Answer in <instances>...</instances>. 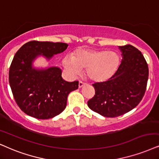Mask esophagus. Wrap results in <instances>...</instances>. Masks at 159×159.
Listing matches in <instances>:
<instances>
[{"label": "esophagus", "mask_w": 159, "mask_h": 159, "mask_svg": "<svg viewBox=\"0 0 159 159\" xmlns=\"http://www.w3.org/2000/svg\"><path fill=\"white\" fill-rule=\"evenodd\" d=\"M84 85H85V84L83 83L82 81H79V83H78V87H79V88H81L82 86H84Z\"/></svg>", "instance_id": "1"}]
</instances>
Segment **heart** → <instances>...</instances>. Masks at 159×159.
Masks as SVG:
<instances>
[{
  "instance_id": "b5f03b06",
  "label": "heart",
  "mask_w": 159,
  "mask_h": 159,
  "mask_svg": "<svg viewBox=\"0 0 159 159\" xmlns=\"http://www.w3.org/2000/svg\"><path fill=\"white\" fill-rule=\"evenodd\" d=\"M63 65L73 75H78L86 70L89 79L95 83L108 81L120 66V56L116 52L100 50H79L73 56L67 55Z\"/></svg>"
}]
</instances>
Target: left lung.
<instances>
[{"label": "left lung", "instance_id": "1", "mask_svg": "<svg viewBox=\"0 0 159 159\" xmlns=\"http://www.w3.org/2000/svg\"><path fill=\"white\" fill-rule=\"evenodd\" d=\"M122 59L108 81L95 83V94L88 101L90 109L106 117H116L130 111L140 103L145 92L149 70L137 48L119 46Z\"/></svg>", "mask_w": 159, "mask_h": 159}]
</instances>
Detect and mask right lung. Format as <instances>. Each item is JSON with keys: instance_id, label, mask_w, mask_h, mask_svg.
<instances>
[{"instance_id": "add662e5", "label": "right lung", "mask_w": 159, "mask_h": 159, "mask_svg": "<svg viewBox=\"0 0 159 159\" xmlns=\"http://www.w3.org/2000/svg\"><path fill=\"white\" fill-rule=\"evenodd\" d=\"M67 46L63 43L31 41L15 53L9 68V84L16 103L24 113L45 120L65 109L68 94L78 89V81H65L59 67L39 69L34 67L33 63L39 56L50 61Z\"/></svg>"}]
</instances>
